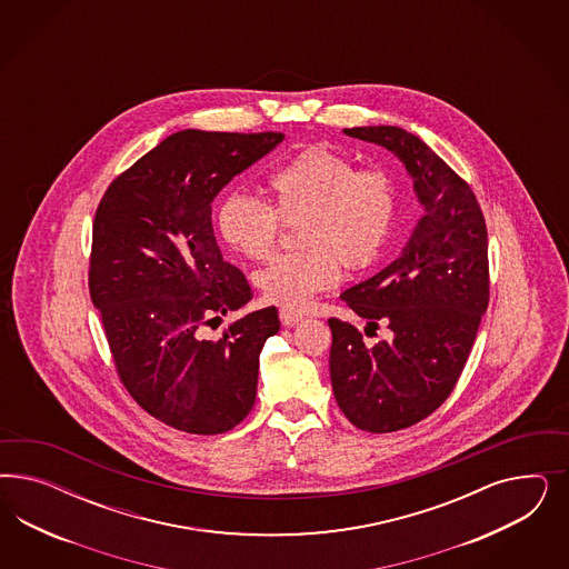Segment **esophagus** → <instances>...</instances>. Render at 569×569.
Here are the masks:
<instances>
[{"label": "esophagus", "mask_w": 569, "mask_h": 569, "mask_svg": "<svg viewBox=\"0 0 569 569\" xmlns=\"http://www.w3.org/2000/svg\"><path fill=\"white\" fill-rule=\"evenodd\" d=\"M279 319H281L283 326H293V323H298L300 319H305V315H302L300 310L281 307V309H279Z\"/></svg>", "instance_id": "1"}]
</instances>
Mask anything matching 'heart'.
<instances>
[{
    "instance_id": "heart-1",
    "label": "heart",
    "mask_w": 569,
    "mask_h": 569,
    "mask_svg": "<svg viewBox=\"0 0 569 569\" xmlns=\"http://www.w3.org/2000/svg\"><path fill=\"white\" fill-rule=\"evenodd\" d=\"M271 202L224 198L217 212L224 243L248 260L276 250L281 223L298 224L300 250L271 260L257 276L262 293L286 307H305L342 273L371 267L395 233L398 186L386 167H357L326 146H309L277 167L267 181Z\"/></svg>"
}]
</instances>
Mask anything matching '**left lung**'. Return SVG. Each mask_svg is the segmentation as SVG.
Wrapping results in <instances>:
<instances>
[{
    "label": "left lung",
    "instance_id": "8db88e82",
    "mask_svg": "<svg viewBox=\"0 0 569 569\" xmlns=\"http://www.w3.org/2000/svg\"><path fill=\"white\" fill-rule=\"evenodd\" d=\"M383 146L413 179L426 208L402 254L340 298L390 340L365 346L355 326L329 319V373L338 407L371 433L405 430L433 413L466 367L488 309V231L476 193L428 143L400 127H352Z\"/></svg>",
    "mask_w": 569,
    "mask_h": 569
}]
</instances>
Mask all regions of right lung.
I'll return each mask as SVG.
<instances>
[{
    "label": "right lung",
    "instance_id": "add662e5",
    "mask_svg": "<svg viewBox=\"0 0 569 569\" xmlns=\"http://www.w3.org/2000/svg\"><path fill=\"white\" fill-rule=\"evenodd\" d=\"M283 133L186 129L121 172L93 219L89 293L117 373L143 411L174 430L223 433L257 398L276 307L243 315L219 340L202 328L252 298L212 231V200Z\"/></svg>",
    "mask_w": 569,
    "mask_h": 569
}]
</instances>
